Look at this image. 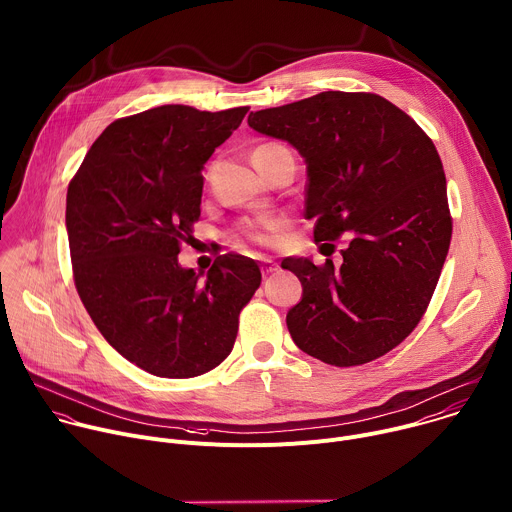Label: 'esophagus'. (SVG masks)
<instances>
[{
    "label": "esophagus",
    "instance_id": "34e87169",
    "mask_svg": "<svg viewBox=\"0 0 512 512\" xmlns=\"http://www.w3.org/2000/svg\"><path fill=\"white\" fill-rule=\"evenodd\" d=\"M278 270V266L274 264V260H270V258H264L262 260V274H272V272H276Z\"/></svg>",
    "mask_w": 512,
    "mask_h": 512
}]
</instances>
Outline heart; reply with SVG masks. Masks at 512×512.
I'll return each mask as SVG.
<instances>
[{
	"label": "heart",
	"instance_id": "heart-1",
	"mask_svg": "<svg viewBox=\"0 0 512 512\" xmlns=\"http://www.w3.org/2000/svg\"><path fill=\"white\" fill-rule=\"evenodd\" d=\"M274 147H278L276 143H264V145H258L254 149V159H260L262 155H266L268 151H272ZM280 222L276 218H264L260 222H250V224H244L240 228V238L244 240H250V242H256V244H268L272 242V236L274 232L278 230Z\"/></svg>",
	"mask_w": 512,
	"mask_h": 512
}]
</instances>
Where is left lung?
I'll return each instance as SVG.
<instances>
[{
	"instance_id": "left-lung-1",
	"label": "left lung",
	"mask_w": 512,
	"mask_h": 512,
	"mask_svg": "<svg viewBox=\"0 0 512 512\" xmlns=\"http://www.w3.org/2000/svg\"><path fill=\"white\" fill-rule=\"evenodd\" d=\"M248 125L304 157L315 240L351 236L341 268L333 260L282 262L302 282V298L286 315L292 341L335 367L389 353L422 321L450 248L452 216L436 145L373 92L327 90L250 113Z\"/></svg>"
}]
</instances>
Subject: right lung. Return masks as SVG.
I'll return each instance as SVG.
<instances>
[{
    "instance_id": "1",
    "label": "right lung",
    "mask_w": 512,
    "mask_h": 512,
    "mask_svg": "<svg viewBox=\"0 0 512 512\" xmlns=\"http://www.w3.org/2000/svg\"><path fill=\"white\" fill-rule=\"evenodd\" d=\"M246 113L165 105L117 119L68 183L78 296L109 345L151 375L187 379L218 367L260 286L258 264L240 254L218 256L206 280L177 262L201 214L203 163Z\"/></svg>"
}]
</instances>
